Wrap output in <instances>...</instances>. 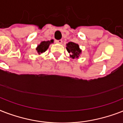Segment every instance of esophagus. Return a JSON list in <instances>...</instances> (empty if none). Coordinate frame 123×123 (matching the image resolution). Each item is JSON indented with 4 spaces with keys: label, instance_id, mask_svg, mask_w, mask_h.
Returning <instances> with one entry per match:
<instances>
[{
    "label": "esophagus",
    "instance_id": "34e87169",
    "mask_svg": "<svg viewBox=\"0 0 123 123\" xmlns=\"http://www.w3.org/2000/svg\"><path fill=\"white\" fill-rule=\"evenodd\" d=\"M55 43L57 44H62V40H55Z\"/></svg>",
    "mask_w": 123,
    "mask_h": 123
}]
</instances>
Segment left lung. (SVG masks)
<instances>
[{
	"label": "left lung",
	"mask_w": 123,
	"mask_h": 123,
	"mask_svg": "<svg viewBox=\"0 0 123 123\" xmlns=\"http://www.w3.org/2000/svg\"><path fill=\"white\" fill-rule=\"evenodd\" d=\"M66 50L69 53L70 57L73 59H78L79 56L82 54V50L79 47V44L73 42H69L66 44Z\"/></svg>",
	"instance_id": "obj_1"
}]
</instances>
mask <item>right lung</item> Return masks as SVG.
Instances as JSON below:
<instances>
[{
	"label": "right lung",
	"mask_w": 123,
	"mask_h": 123,
	"mask_svg": "<svg viewBox=\"0 0 123 123\" xmlns=\"http://www.w3.org/2000/svg\"><path fill=\"white\" fill-rule=\"evenodd\" d=\"M52 43H54V39H51L50 41H44L40 43V44H38L36 48L37 54L40 55L41 54L46 52V50L48 49L50 44Z\"/></svg>",
	"instance_id": "obj_1"
}]
</instances>
